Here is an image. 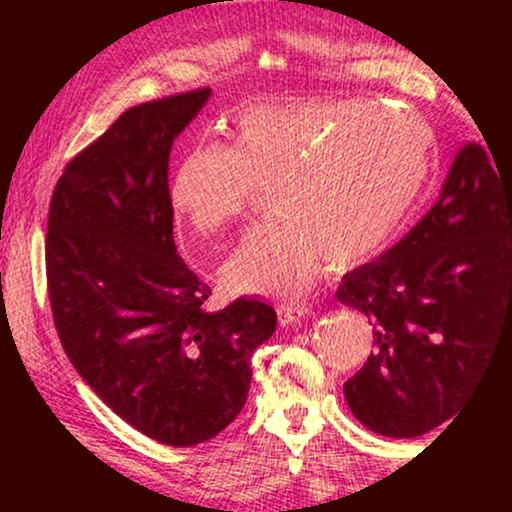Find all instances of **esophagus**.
I'll list each match as a JSON object with an SVG mask.
<instances>
[{
    "mask_svg": "<svg viewBox=\"0 0 512 512\" xmlns=\"http://www.w3.org/2000/svg\"><path fill=\"white\" fill-rule=\"evenodd\" d=\"M310 313H313V308L305 303H281L279 308H276V315H279V322L284 327L296 325V322L305 320Z\"/></svg>",
    "mask_w": 512,
    "mask_h": 512,
    "instance_id": "obj_1",
    "label": "esophagus"
}]
</instances>
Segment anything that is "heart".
Here are the masks:
<instances>
[{
	"mask_svg": "<svg viewBox=\"0 0 512 512\" xmlns=\"http://www.w3.org/2000/svg\"><path fill=\"white\" fill-rule=\"evenodd\" d=\"M433 163L419 115L358 98L252 105L231 144H197L170 178V207L195 233H216L272 185L279 219L250 228L221 264L243 296L298 298L327 257L363 264L390 248Z\"/></svg>",
	"mask_w": 512,
	"mask_h": 512,
	"instance_id": "1",
	"label": "heart"
}]
</instances>
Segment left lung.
Here are the masks:
<instances>
[{
    "label": "left lung",
    "instance_id": "8db88e82",
    "mask_svg": "<svg viewBox=\"0 0 512 512\" xmlns=\"http://www.w3.org/2000/svg\"><path fill=\"white\" fill-rule=\"evenodd\" d=\"M489 151L462 146L424 219L337 289L373 325L344 397L380 436L416 438L457 414L512 325V180Z\"/></svg>",
    "mask_w": 512,
    "mask_h": 512
}]
</instances>
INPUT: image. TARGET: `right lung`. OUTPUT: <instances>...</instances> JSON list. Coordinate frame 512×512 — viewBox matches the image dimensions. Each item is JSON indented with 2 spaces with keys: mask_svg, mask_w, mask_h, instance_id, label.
Listing matches in <instances>:
<instances>
[{
  "mask_svg": "<svg viewBox=\"0 0 512 512\" xmlns=\"http://www.w3.org/2000/svg\"><path fill=\"white\" fill-rule=\"evenodd\" d=\"M211 88L134 105L64 168L48 216V293L76 373L129 426L173 448L219 436L248 399L272 305L211 289L173 240L168 161Z\"/></svg>",
  "mask_w": 512,
  "mask_h": 512,
  "instance_id": "1",
  "label": "right lung"
}]
</instances>
